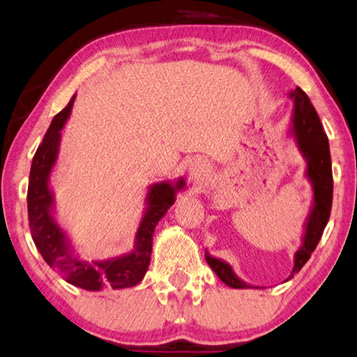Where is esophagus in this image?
Returning <instances> with one entry per match:
<instances>
[{"instance_id":"esophagus-1","label":"esophagus","mask_w":357,"mask_h":357,"mask_svg":"<svg viewBox=\"0 0 357 357\" xmlns=\"http://www.w3.org/2000/svg\"><path fill=\"white\" fill-rule=\"evenodd\" d=\"M205 173H207V165H205L202 160H192V162L189 163V174L192 179H204Z\"/></svg>"}]
</instances>
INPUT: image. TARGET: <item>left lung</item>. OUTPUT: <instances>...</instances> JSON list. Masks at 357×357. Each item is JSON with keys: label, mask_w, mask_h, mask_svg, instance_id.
<instances>
[{"label": "left lung", "mask_w": 357, "mask_h": 357, "mask_svg": "<svg viewBox=\"0 0 357 357\" xmlns=\"http://www.w3.org/2000/svg\"><path fill=\"white\" fill-rule=\"evenodd\" d=\"M293 100V116H291V126L288 129L289 137L294 139L296 147L305 160L304 176L312 188V202L307 217L304 222L303 238H301L299 249L294 252V267L293 272L284 281H288L304 267L310 254L317 248L324 229L327 227L331 210V199H333V176H331V158L328 139L324 132L322 123L315 108L310 103L304 90L296 87L288 93ZM205 260L217 273V277L228 284L229 288L236 289H257L259 286L245 283L234 273L233 267L225 260L213 257L205 250Z\"/></svg>", "instance_id": "8db88e82"}]
</instances>
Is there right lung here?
Here are the masks:
<instances>
[{"instance_id": "right-lung-1", "label": "right lung", "mask_w": 357, "mask_h": 357, "mask_svg": "<svg viewBox=\"0 0 357 357\" xmlns=\"http://www.w3.org/2000/svg\"><path fill=\"white\" fill-rule=\"evenodd\" d=\"M74 100L76 95H73L68 107L53 118L32 160L27 190L30 233L45 262L69 284L87 291L132 288L147 273L155 228L176 202L178 192L185 189V181L178 178L149 185L144 200V215L135 231L132 250L109 259H80L66 229L58 222L54 192L50 184V176L59 157L61 129L71 116Z\"/></svg>"}]
</instances>
